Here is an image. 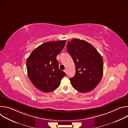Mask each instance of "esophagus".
<instances>
[{"mask_svg": "<svg viewBox=\"0 0 128 128\" xmlns=\"http://www.w3.org/2000/svg\"><path fill=\"white\" fill-rule=\"evenodd\" d=\"M64 72L66 73V74H67V69H65V70H64Z\"/></svg>", "mask_w": 128, "mask_h": 128, "instance_id": "1", "label": "esophagus"}]
</instances>
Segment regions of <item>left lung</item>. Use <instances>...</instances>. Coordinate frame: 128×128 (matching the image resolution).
Returning a JSON list of instances; mask_svg holds the SVG:
<instances>
[{
	"label": "left lung",
	"mask_w": 128,
	"mask_h": 128,
	"mask_svg": "<svg viewBox=\"0 0 128 128\" xmlns=\"http://www.w3.org/2000/svg\"><path fill=\"white\" fill-rule=\"evenodd\" d=\"M67 50L76 66L74 76L70 78L72 86L80 93L93 90L100 82L103 74V61L97 50L88 42L73 39Z\"/></svg>",
	"instance_id": "1"
}]
</instances>
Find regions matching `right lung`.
<instances>
[{
    "label": "right lung",
    "instance_id": "add662e5",
    "mask_svg": "<svg viewBox=\"0 0 128 128\" xmlns=\"http://www.w3.org/2000/svg\"><path fill=\"white\" fill-rule=\"evenodd\" d=\"M66 40L45 42L34 49L26 61L28 77L38 90L48 93L60 86L65 73L59 69L56 59Z\"/></svg>",
    "mask_w": 128,
    "mask_h": 128
}]
</instances>
